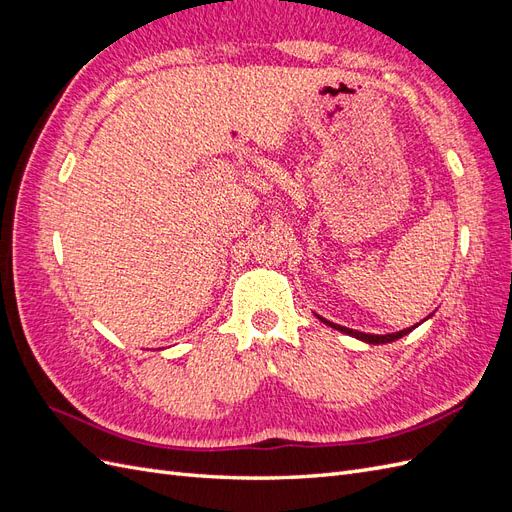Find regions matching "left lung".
<instances>
[{
	"label": "left lung",
	"mask_w": 512,
	"mask_h": 512,
	"mask_svg": "<svg viewBox=\"0 0 512 512\" xmlns=\"http://www.w3.org/2000/svg\"><path fill=\"white\" fill-rule=\"evenodd\" d=\"M316 318L320 320V322H324L327 324V327H331V329H335V331H342V333H346V335H350V337H354V339H359V342H365V344H391V342H395V339H399V337H404V335H408V333H412L418 324H414V327H410V329H404V331H395V333H386V335H374V333H361V331H354V329H348V327H342V324H335V322H331V320H327V318H322V316H318L316 314ZM429 318V316H427Z\"/></svg>",
	"instance_id": "obj_1"
}]
</instances>
